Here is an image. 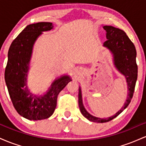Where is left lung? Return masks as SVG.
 <instances>
[{"instance_id": "obj_1", "label": "left lung", "mask_w": 146, "mask_h": 146, "mask_svg": "<svg viewBox=\"0 0 146 146\" xmlns=\"http://www.w3.org/2000/svg\"><path fill=\"white\" fill-rule=\"evenodd\" d=\"M104 29L106 31V38L108 39L104 43V46L109 48L112 51L114 56L115 66L117 69L125 76L128 82V95L124 106L119 111L117 112L113 117L101 119L92 116L85 110L82 100L81 89L80 88H79L78 104L80 111L89 121L98 123H105L111 121L128 106L133 96L138 73V67L136 62V48L132 41L127 36L126 33L123 30L112 26H104Z\"/></svg>"}]
</instances>
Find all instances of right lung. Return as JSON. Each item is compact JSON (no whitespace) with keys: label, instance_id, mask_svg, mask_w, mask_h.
I'll list each match as a JSON object with an SVG mask.
<instances>
[{"label":"right lung","instance_id":"add662e5","mask_svg":"<svg viewBox=\"0 0 146 146\" xmlns=\"http://www.w3.org/2000/svg\"><path fill=\"white\" fill-rule=\"evenodd\" d=\"M51 23L29 25L14 40L8 52L5 79L15 109L22 117L29 120H41L53 115L60 92L71 81L68 76L56 80L46 95L37 98L31 95L26 85L28 65L33 45L42 31L53 29Z\"/></svg>","mask_w":146,"mask_h":146}]
</instances>
